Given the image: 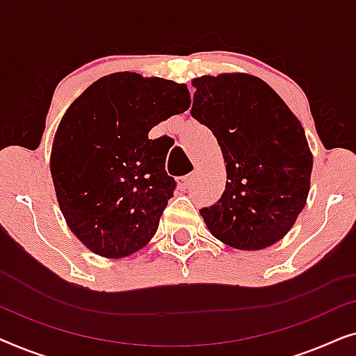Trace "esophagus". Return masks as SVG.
<instances>
[{"label":"esophagus","mask_w":356,"mask_h":356,"mask_svg":"<svg viewBox=\"0 0 356 356\" xmlns=\"http://www.w3.org/2000/svg\"><path fill=\"white\" fill-rule=\"evenodd\" d=\"M194 177H196V172L189 173V175H186V177H183V178H179V186H181L183 189H188L193 184Z\"/></svg>","instance_id":"1"}]
</instances>
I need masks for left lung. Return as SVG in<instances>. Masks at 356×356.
I'll return each instance as SVG.
<instances>
[{
  "label": "left lung",
  "mask_w": 356,
  "mask_h": 356,
  "mask_svg": "<svg viewBox=\"0 0 356 356\" xmlns=\"http://www.w3.org/2000/svg\"><path fill=\"white\" fill-rule=\"evenodd\" d=\"M193 86V118L212 131L227 163L222 197L199 212L225 245L264 250L290 232L308 199L313 154L303 126L256 76H202Z\"/></svg>",
  "instance_id": "obj_1"
}]
</instances>
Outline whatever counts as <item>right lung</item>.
Segmentation results:
<instances>
[{
    "label": "right lung",
    "instance_id": "1",
    "mask_svg": "<svg viewBox=\"0 0 356 356\" xmlns=\"http://www.w3.org/2000/svg\"><path fill=\"white\" fill-rule=\"evenodd\" d=\"M189 99L186 84L115 72L66 110L50 172L67 227L92 252L118 259L152 240L177 183L149 131L186 111Z\"/></svg>",
    "mask_w": 356,
    "mask_h": 356
}]
</instances>
